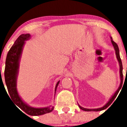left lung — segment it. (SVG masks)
Returning <instances> with one entry per match:
<instances>
[{
    "label": "left lung",
    "instance_id": "left-lung-1",
    "mask_svg": "<svg viewBox=\"0 0 127 127\" xmlns=\"http://www.w3.org/2000/svg\"><path fill=\"white\" fill-rule=\"evenodd\" d=\"M111 41L112 44H113V47L114 48V50H115V53H116V58H117L118 61L119 63V65H120V86H119L118 88L116 90V91L114 94H113L111 97H110V98L109 99V100L107 101V102H106V104L105 105H104L102 107H99V108H97V109H87V108H84V107H81V105H79L78 104V106H79V108L85 111H102V110L105 109L107 108V107H109L111 104L113 102V100H114V98H116V96H117L118 94L119 93L120 90H121L122 87V85H123V66H122V60H121L120 58V51H119V48L118 46L117 45V44L116 42H114L113 41V39L111 37Z\"/></svg>",
    "mask_w": 127,
    "mask_h": 127
}]
</instances>
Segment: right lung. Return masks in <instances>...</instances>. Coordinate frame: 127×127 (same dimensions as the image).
<instances>
[{
    "mask_svg": "<svg viewBox=\"0 0 127 127\" xmlns=\"http://www.w3.org/2000/svg\"><path fill=\"white\" fill-rule=\"evenodd\" d=\"M30 33L20 35L13 44L7 55L4 71L5 85L7 88L9 97L12 101L22 111L30 116H40L50 113L53 110V106L44 107H32L27 104L20 97L17 90V78L20 68V62L22 57L25 41L30 38ZM60 81L57 82L55 88V95Z\"/></svg>",
    "mask_w": 127,
    "mask_h": 127,
    "instance_id": "obj_1",
    "label": "right lung"
}]
</instances>
